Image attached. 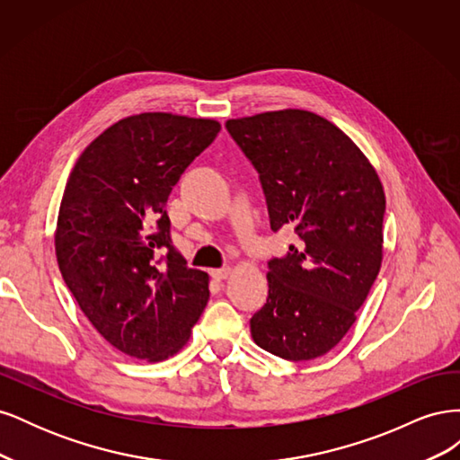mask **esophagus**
<instances>
[{
    "label": "esophagus",
    "instance_id": "1",
    "mask_svg": "<svg viewBox=\"0 0 460 460\" xmlns=\"http://www.w3.org/2000/svg\"><path fill=\"white\" fill-rule=\"evenodd\" d=\"M228 274H230V269L228 267H225V269H215V270H211V276L215 278V280H226L228 278Z\"/></svg>",
    "mask_w": 460,
    "mask_h": 460
}]
</instances>
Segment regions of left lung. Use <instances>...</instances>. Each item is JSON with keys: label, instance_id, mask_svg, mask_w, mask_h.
<instances>
[{"label": "left lung", "instance_id": "left-lung-1", "mask_svg": "<svg viewBox=\"0 0 460 460\" xmlns=\"http://www.w3.org/2000/svg\"><path fill=\"white\" fill-rule=\"evenodd\" d=\"M226 130L259 174L272 232L294 226L299 238L269 261L252 336L286 360L316 358L353 326L380 272V178L349 137L309 111L232 119Z\"/></svg>", "mask_w": 460, "mask_h": 460}]
</instances>
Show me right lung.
Returning <instances> with one entry per match:
<instances>
[{"label": "right lung", "mask_w": 460, "mask_h": 460, "mask_svg": "<svg viewBox=\"0 0 460 460\" xmlns=\"http://www.w3.org/2000/svg\"><path fill=\"white\" fill-rule=\"evenodd\" d=\"M220 124L142 113L109 127L66 180L55 253L93 328L136 358L182 349L208 299V276L172 243L166 199Z\"/></svg>", "instance_id": "1"}]
</instances>
